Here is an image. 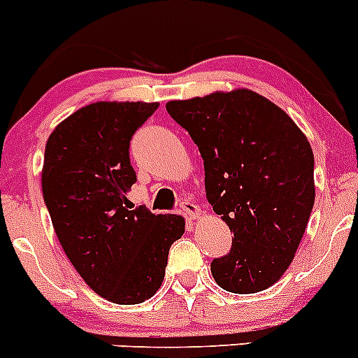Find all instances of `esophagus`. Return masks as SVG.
Here are the masks:
<instances>
[{"label":"esophagus","instance_id":"obj_1","mask_svg":"<svg viewBox=\"0 0 358 358\" xmlns=\"http://www.w3.org/2000/svg\"><path fill=\"white\" fill-rule=\"evenodd\" d=\"M182 210L192 220H196V219H199V217H201V208H199V206L196 205V203H192V201H183L182 203Z\"/></svg>","mask_w":358,"mask_h":358}]
</instances>
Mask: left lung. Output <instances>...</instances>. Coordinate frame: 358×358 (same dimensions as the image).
Instances as JSON below:
<instances>
[{"mask_svg":"<svg viewBox=\"0 0 358 358\" xmlns=\"http://www.w3.org/2000/svg\"><path fill=\"white\" fill-rule=\"evenodd\" d=\"M205 160L206 199L233 231L212 262L226 292L258 293L292 265L315 205V155L279 106L247 88L169 100Z\"/></svg>","mask_w":358,"mask_h":358,"instance_id":"8db88e82","label":"left lung"}]
</instances>
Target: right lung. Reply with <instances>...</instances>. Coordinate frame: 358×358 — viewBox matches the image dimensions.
<instances>
[{"instance_id": "obj_1", "label": "right lung", "mask_w": 358, "mask_h": 358, "mask_svg": "<svg viewBox=\"0 0 358 358\" xmlns=\"http://www.w3.org/2000/svg\"><path fill=\"white\" fill-rule=\"evenodd\" d=\"M159 102H93L56 125L42 192L56 236L86 285L109 302L141 303L160 288L169 247L185 233L175 213L130 210L129 146Z\"/></svg>"}]
</instances>
